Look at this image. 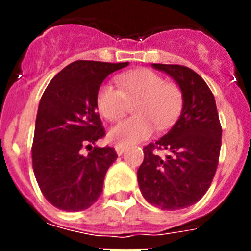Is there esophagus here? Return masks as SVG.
<instances>
[{
	"label": "esophagus",
	"instance_id": "1",
	"mask_svg": "<svg viewBox=\"0 0 251 251\" xmlns=\"http://www.w3.org/2000/svg\"><path fill=\"white\" fill-rule=\"evenodd\" d=\"M114 148H115V152H117V154H118V156H122L124 151H126V148H127V146L118 143V145L114 146Z\"/></svg>",
	"mask_w": 251,
	"mask_h": 251
}]
</instances>
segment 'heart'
Returning <instances> with one entry per match:
<instances>
[{
    "mask_svg": "<svg viewBox=\"0 0 251 251\" xmlns=\"http://www.w3.org/2000/svg\"><path fill=\"white\" fill-rule=\"evenodd\" d=\"M119 88L105 83L97 93V108L106 121L121 119L128 101L136 103V117L118 123L109 130V138L121 145L141 142L151 136L153 126L163 129L174 123L183 105L178 85L166 80L152 70H137L117 76Z\"/></svg>",
    "mask_w": 251,
    "mask_h": 251,
    "instance_id": "heart-1",
    "label": "heart"
}]
</instances>
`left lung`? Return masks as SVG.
<instances>
[{
  "label": "left lung",
  "instance_id": "1",
  "mask_svg": "<svg viewBox=\"0 0 251 251\" xmlns=\"http://www.w3.org/2000/svg\"><path fill=\"white\" fill-rule=\"evenodd\" d=\"M152 66L178 84L183 105L170 132L143 148L145 159L137 177L151 205L174 211L196 203L208 190L219 165L223 130L214 94L200 75L183 65ZM154 149L171 153L161 159Z\"/></svg>",
  "mask_w": 251,
  "mask_h": 251
}]
</instances>
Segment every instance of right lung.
Wrapping results in <instances>:
<instances>
[{
	"mask_svg": "<svg viewBox=\"0 0 251 251\" xmlns=\"http://www.w3.org/2000/svg\"><path fill=\"white\" fill-rule=\"evenodd\" d=\"M129 63L77 60L50 81L37 109L32 167L46 200L63 211H83L98 200L113 147H97L105 136L97 93L106 76ZM89 150L83 153V148Z\"/></svg>",
	"mask_w": 251,
	"mask_h": 251,
	"instance_id": "right-lung-1",
	"label": "right lung"
}]
</instances>
